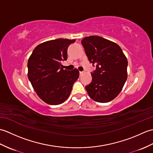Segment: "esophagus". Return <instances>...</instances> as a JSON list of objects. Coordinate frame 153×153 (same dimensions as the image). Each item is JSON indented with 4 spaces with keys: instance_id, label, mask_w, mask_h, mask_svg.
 I'll list each match as a JSON object with an SVG mask.
<instances>
[{
    "instance_id": "obj_1",
    "label": "esophagus",
    "mask_w": 153,
    "mask_h": 153,
    "mask_svg": "<svg viewBox=\"0 0 153 153\" xmlns=\"http://www.w3.org/2000/svg\"><path fill=\"white\" fill-rule=\"evenodd\" d=\"M83 71H79V74H80V76H81V75H82L83 74Z\"/></svg>"
}]
</instances>
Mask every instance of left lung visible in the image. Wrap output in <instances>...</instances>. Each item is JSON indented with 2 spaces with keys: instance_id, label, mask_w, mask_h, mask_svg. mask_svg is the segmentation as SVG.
Here are the masks:
<instances>
[{
  "instance_id": "left-lung-1",
  "label": "left lung",
  "mask_w": 153,
  "mask_h": 153,
  "mask_svg": "<svg viewBox=\"0 0 153 153\" xmlns=\"http://www.w3.org/2000/svg\"><path fill=\"white\" fill-rule=\"evenodd\" d=\"M89 61L95 65L92 82L85 86L89 96L99 102L111 101L121 91L128 77V60L118 45L99 36L83 38Z\"/></svg>"
}]
</instances>
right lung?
<instances>
[{"label":"right lung","instance_id":"obj_1","mask_svg":"<svg viewBox=\"0 0 153 153\" xmlns=\"http://www.w3.org/2000/svg\"><path fill=\"white\" fill-rule=\"evenodd\" d=\"M75 39H57L35 48L27 62L28 79L44 102L51 105L63 103L68 97L79 72L64 70L62 61L67 60V50Z\"/></svg>","mask_w":153,"mask_h":153}]
</instances>
